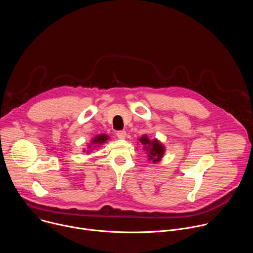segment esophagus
Listing matches in <instances>:
<instances>
[{
  "instance_id": "34e87169",
  "label": "esophagus",
  "mask_w": 253,
  "mask_h": 253,
  "mask_svg": "<svg viewBox=\"0 0 253 253\" xmlns=\"http://www.w3.org/2000/svg\"><path fill=\"white\" fill-rule=\"evenodd\" d=\"M116 135H117V137H118L119 139H125V138H126L127 133H126V131L121 130V131H118V132L116 133Z\"/></svg>"
}]
</instances>
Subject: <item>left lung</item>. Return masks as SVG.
Masks as SVG:
<instances>
[{
    "mask_svg": "<svg viewBox=\"0 0 253 253\" xmlns=\"http://www.w3.org/2000/svg\"><path fill=\"white\" fill-rule=\"evenodd\" d=\"M139 142L143 145V150L146 151L149 161H152L153 164L160 162L165 153V146L158 139H149L145 134L142 135L139 139Z\"/></svg>",
    "mask_w": 253,
    "mask_h": 253,
    "instance_id": "1",
    "label": "left lung"
}]
</instances>
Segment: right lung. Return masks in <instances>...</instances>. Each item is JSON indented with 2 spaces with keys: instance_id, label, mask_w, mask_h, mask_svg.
<instances>
[{
  "instance_id": "right-lung-1",
  "label": "right lung",
  "mask_w": 253,
  "mask_h": 253,
  "mask_svg": "<svg viewBox=\"0 0 253 253\" xmlns=\"http://www.w3.org/2000/svg\"><path fill=\"white\" fill-rule=\"evenodd\" d=\"M109 139V136H108L107 134H99V135H96L90 142L89 145H87V150H84V152L86 151V153L90 154V152L92 150H94V148H97L101 145H103L104 143L107 142V140Z\"/></svg>"
}]
</instances>
